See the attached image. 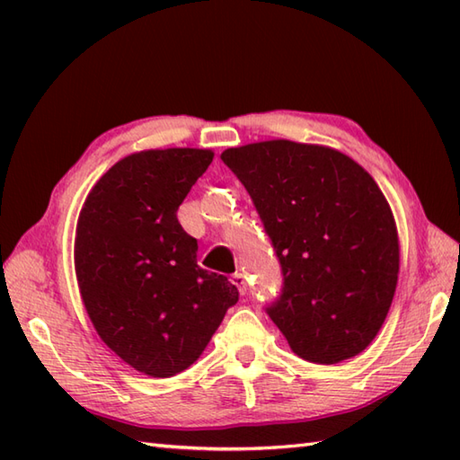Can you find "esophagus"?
<instances>
[{
	"label": "esophagus",
	"mask_w": 460,
	"mask_h": 460,
	"mask_svg": "<svg viewBox=\"0 0 460 460\" xmlns=\"http://www.w3.org/2000/svg\"><path fill=\"white\" fill-rule=\"evenodd\" d=\"M231 280H233V285L239 288L241 295H247V277L243 275V272H235Z\"/></svg>",
	"instance_id": "34e87169"
}]
</instances>
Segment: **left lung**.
Wrapping results in <instances>:
<instances>
[{
    "mask_svg": "<svg viewBox=\"0 0 460 460\" xmlns=\"http://www.w3.org/2000/svg\"><path fill=\"white\" fill-rule=\"evenodd\" d=\"M282 272L267 314L295 354L338 364L364 351L392 306L399 241L374 178L346 154L269 140L229 148Z\"/></svg>",
    "mask_w": 460,
    "mask_h": 460,
    "instance_id": "1",
    "label": "left lung"
}]
</instances>
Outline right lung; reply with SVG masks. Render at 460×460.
Instances as JSON below:
<instances>
[{
	"label": "right lung",
	"instance_id": "add662e5",
	"mask_svg": "<svg viewBox=\"0 0 460 460\" xmlns=\"http://www.w3.org/2000/svg\"><path fill=\"white\" fill-rule=\"evenodd\" d=\"M213 160L195 148L146 150L116 162L86 198L75 270L89 318L126 364L152 377L188 369L239 290L198 265L178 209Z\"/></svg>",
	"mask_w": 460,
	"mask_h": 460
}]
</instances>
